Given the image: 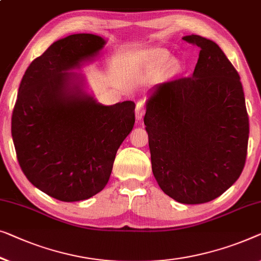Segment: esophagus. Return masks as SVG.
<instances>
[{"mask_svg":"<svg viewBox=\"0 0 261 261\" xmlns=\"http://www.w3.org/2000/svg\"><path fill=\"white\" fill-rule=\"evenodd\" d=\"M146 107L147 105L143 100H140L137 103V107H135V118H137V120L142 119V116L145 115L146 113Z\"/></svg>","mask_w":261,"mask_h":261,"instance_id":"obj_1","label":"esophagus"}]
</instances>
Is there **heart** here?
<instances>
[{"mask_svg":"<svg viewBox=\"0 0 261 261\" xmlns=\"http://www.w3.org/2000/svg\"><path fill=\"white\" fill-rule=\"evenodd\" d=\"M156 59H158V61L161 62V63H166V62L169 61V56H168L167 53H165V51L156 53Z\"/></svg>","mask_w":261,"mask_h":261,"instance_id":"obj_1","label":"heart"}]
</instances>
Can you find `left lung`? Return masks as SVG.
Listing matches in <instances>:
<instances>
[{"instance_id": "1", "label": "left lung", "mask_w": 261, "mask_h": 261, "mask_svg": "<svg viewBox=\"0 0 261 261\" xmlns=\"http://www.w3.org/2000/svg\"><path fill=\"white\" fill-rule=\"evenodd\" d=\"M200 49L193 75L158 87L147 102L152 171L177 202H208L238 180L250 122L240 76L213 41L185 36Z\"/></svg>"}]
</instances>
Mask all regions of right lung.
I'll use <instances>...</instances> for the list:
<instances>
[{
    "instance_id": "obj_1",
    "label": "right lung",
    "mask_w": 261,
    "mask_h": 261,
    "mask_svg": "<svg viewBox=\"0 0 261 261\" xmlns=\"http://www.w3.org/2000/svg\"><path fill=\"white\" fill-rule=\"evenodd\" d=\"M102 37L74 34L30 63L11 116L18 165L34 186L60 201H81L102 191L120 145L135 122V103H97L71 74L103 47Z\"/></svg>"
}]
</instances>
